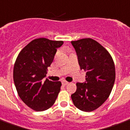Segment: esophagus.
<instances>
[{
	"label": "esophagus",
	"instance_id": "esophagus-1",
	"mask_svg": "<svg viewBox=\"0 0 130 130\" xmlns=\"http://www.w3.org/2000/svg\"><path fill=\"white\" fill-rule=\"evenodd\" d=\"M62 84H63V85H68V84H69V83H68V82H67V81H66V80H63L62 81Z\"/></svg>",
	"mask_w": 130,
	"mask_h": 130
}]
</instances>
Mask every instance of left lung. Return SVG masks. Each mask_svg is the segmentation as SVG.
Returning <instances> with one entry per match:
<instances>
[{"instance_id":"8db88e82","label":"left lung","mask_w":130,"mask_h":130,"mask_svg":"<svg viewBox=\"0 0 130 130\" xmlns=\"http://www.w3.org/2000/svg\"><path fill=\"white\" fill-rule=\"evenodd\" d=\"M86 82L76 83L71 95L74 106L82 111H93L108 98L115 80V67L111 55L100 43L91 38L72 41Z\"/></svg>"}]
</instances>
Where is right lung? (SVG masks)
Segmentation results:
<instances>
[{
    "instance_id": "obj_1",
    "label": "right lung",
    "mask_w": 130,
    "mask_h": 130,
    "mask_svg": "<svg viewBox=\"0 0 130 130\" xmlns=\"http://www.w3.org/2000/svg\"><path fill=\"white\" fill-rule=\"evenodd\" d=\"M63 41L46 38L33 39L19 53L13 67V81L19 97L35 111L52 106L60 92L61 83L46 79L47 67L53 61L56 49Z\"/></svg>"
}]
</instances>
